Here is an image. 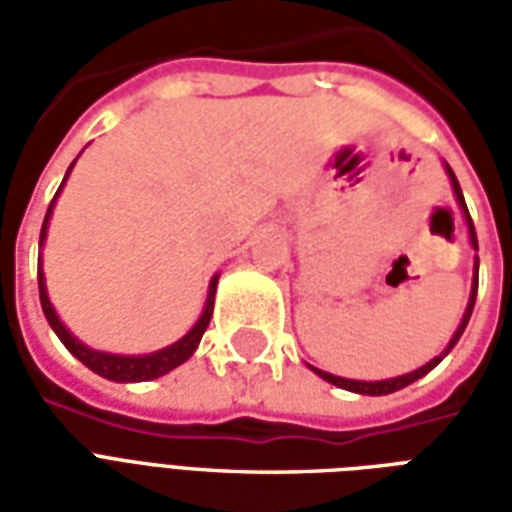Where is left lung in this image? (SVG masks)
Returning <instances> with one entry per match:
<instances>
[{
	"mask_svg": "<svg viewBox=\"0 0 512 512\" xmlns=\"http://www.w3.org/2000/svg\"><path fill=\"white\" fill-rule=\"evenodd\" d=\"M447 172H450V180H452V189H455V197H458V202H461V208L466 211V222H469V238H472V246L477 249V233H474V224H472V216H469V208H466V202H463V194H461V186H458V178H455V172H452L450 167H447ZM474 299H477V277H474V288H472V301H469V307H466V315H463L461 326H458V332L452 334L450 345H447V351L441 356H436L433 362H428L425 367H419V370H414V373H408V376H400V378H389V381H351V378H340V376H332V373H323V370H315L318 376L326 378L329 384L340 386V389H348V392H359V395H389V392H397V389H403V386L414 384L417 378H422L425 373H430L433 367L439 365L444 356L450 354V348L458 340H461L463 329H466V323H469V318H472V310H474Z\"/></svg>",
	"mask_w": 512,
	"mask_h": 512,
	"instance_id": "8db88e82",
	"label": "left lung"
}]
</instances>
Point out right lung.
<instances>
[{"label": "right lung", "mask_w": 512, "mask_h": 512, "mask_svg": "<svg viewBox=\"0 0 512 512\" xmlns=\"http://www.w3.org/2000/svg\"><path fill=\"white\" fill-rule=\"evenodd\" d=\"M73 167V164H71ZM71 172V169H68ZM68 178V175H65ZM62 189V186H60ZM57 200V197H54ZM51 200V205H54ZM51 205L49 211H46V219H43V230H40V238H46V227H49V216H51ZM38 288H40V307H43V315H46V321L51 323V329L57 332V337L62 340V345L71 351L82 365H87L93 373L98 376L109 378V381H150V378H158L169 373V370H175L178 365H183L186 359H189L194 351H197V345H200L202 334L208 329V323H211L213 315V293H216V279L211 282V293H208V304H205V312H202V318L194 323V329H191L183 340H178L175 345H169L164 351H156V354H147V356H115V354H101V351H90L87 345H82L76 337H73L65 326L57 318V312L51 307L49 296H46V282H43V271H40V257H38Z\"/></svg>", "instance_id": "add662e5"}]
</instances>
